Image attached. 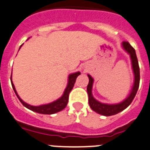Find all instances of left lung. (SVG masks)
Masks as SVG:
<instances>
[{
  "mask_svg": "<svg viewBox=\"0 0 150 150\" xmlns=\"http://www.w3.org/2000/svg\"><path fill=\"white\" fill-rule=\"evenodd\" d=\"M122 46L125 52L130 55L131 60H132V69H133L134 75V84H133V87L131 90L130 94L127 98L124 99L120 103L112 104V105L102 103V102H98L93 96V94H92V87H93V78H92L90 75H88L89 83L87 85V93H88L89 105H90L92 110L98 113V114L106 116V117L118 114L120 112L125 110L127 107H129V105L132 103V102L134 99L136 93H137L139 87V83H140V68H139L138 60L137 58L135 50L128 42H122Z\"/></svg>",
  "mask_w": 150,
  "mask_h": 150,
  "instance_id": "obj_1",
  "label": "left lung"
}]
</instances>
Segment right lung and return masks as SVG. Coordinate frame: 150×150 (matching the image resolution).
I'll use <instances>...</instances> for the list:
<instances>
[{
	"mask_svg": "<svg viewBox=\"0 0 150 150\" xmlns=\"http://www.w3.org/2000/svg\"><path fill=\"white\" fill-rule=\"evenodd\" d=\"M21 46H20V48H21ZM79 75H81L80 72H75V73L70 74V75H69L68 83H67V88L65 89L63 96H62L60 98H58L57 100L54 101V102H51V103L49 104L40 105V106H33V105H28V103L24 102V101H23L22 99L18 96V93H17V92H16L14 84H13V81H12V75H11V78H10V79H11L12 87H13L15 93L16 94V96H17L18 98L19 99V101L21 102V104H22L25 107H26L27 108L30 109V110H33V111L36 112V113H39V114H55V113H57V112L60 111V110H63V109L66 108V106L67 105V103H68L69 96L70 91H71V90H72V88H73L75 82V81H76L77 77H78Z\"/></svg>",
	"mask_w": 150,
	"mask_h": 150,
	"instance_id": "obj_1",
	"label": "right lung"
}]
</instances>
